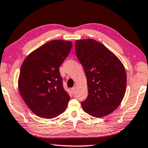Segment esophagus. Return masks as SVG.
Masks as SVG:
<instances>
[{
  "mask_svg": "<svg viewBox=\"0 0 148 148\" xmlns=\"http://www.w3.org/2000/svg\"><path fill=\"white\" fill-rule=\"evenodd\" d=\"M75 89H76V87H75V86H74V87L73 88H71V90H72V92H75Z\"/></svg>",
  "mask_w": 148,
  "mask_h": 148,
  "instance_id": "esophagus-1",
  "label": "esophagus"
}]
</instances>
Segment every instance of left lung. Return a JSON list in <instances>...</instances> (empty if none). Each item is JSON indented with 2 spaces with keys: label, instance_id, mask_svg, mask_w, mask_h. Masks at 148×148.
<instances>
[{
  "label": "left lung",
  "instance_id": "8db88e82",
  "mask_svg": "<svg viewBox=\"0 0 148 148\" xmlns=\"http://www.w3.org/2000/svg\"><path fill=\"white\" fill-rule=\"evenodd\" d=\"M76 56L85 71L88 97L83 110L96 118L112 113L120 105L126 89V73L120 59L92 39L77 40Z\"/></svg>",
  "mask_w": 148,
  "mask_h": 148
}]
</instances>
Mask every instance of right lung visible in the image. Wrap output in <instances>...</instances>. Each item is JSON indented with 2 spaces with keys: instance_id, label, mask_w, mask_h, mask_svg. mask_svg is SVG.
<instances>
[{
  "instance_id": "obj_1",
  "label": "right lung",
  "mask_w": 148,
  "mask_h": 148,
  "mask_svg": "<svg viewBox=\"0 0 148 148\" xmlns=\"http://www.w3.org/2000/svg\"><path fill=\"white\" fill-rule=\"evenodd\" d=\"M72 45L71 41L52 40L32 51L21 66L19 91L37 116L51 119L66 110L70 97L62 86L59 67Z\"/></svg>"
}]
</instances>
